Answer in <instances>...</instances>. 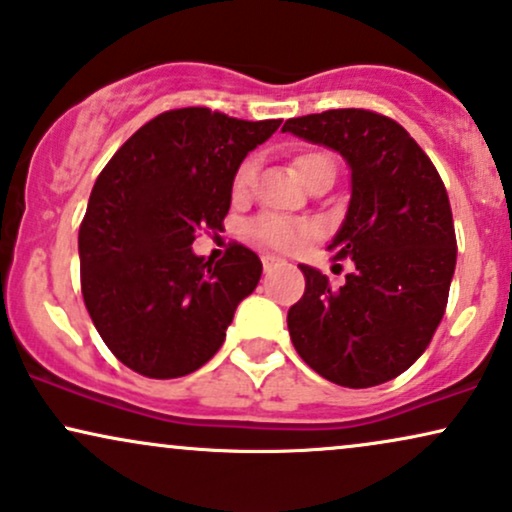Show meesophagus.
Here are the masks:
<instances>
[{
    "label": "esophagus",
    "instance_id": "34e87169",
    "mask_svg": "<svg viewBox=\"0 0 512 512\" xmlns=\"http://www.w3.org/2000/svg\"><path fill=\"white\" fill-rule=\"evenodd\" d=\"M261 261H263V270H266V273H270V270H275L277 266H282V263H285L282 258H277L273 254H263Z\"/></svg>",
    "mask_w": 512,
    "mask_h": 512
}]
</instances>
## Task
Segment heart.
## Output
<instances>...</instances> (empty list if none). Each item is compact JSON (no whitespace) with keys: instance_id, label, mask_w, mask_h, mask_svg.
I'll list each match as a JSON object with an SVG mask.
<instances>
[{"instance_id":"1","label":"heart","mask_w":512,"mask_h":512,"mask_svg":"<svg viewBox=\"0 0 512 512\" xmlns=\"http://www.w3.org/2000/svg\"><path fill=\"white\" fill-rule=\"evenodd\" d=\"M296 173L301 175V180L311 182L313 178L323 173H334V161L327 151H304L294 159ZM256 175V163L254 159L242 161V166L235 170V178H232V197L242 199L249 194L251 185H254ZM249 235L256 242L270 246L277 251H301L308 246L318 235V227L311 220L304 218H287V216H275V213H263L249 220L246 225Z\"/></svg>"}]
</instances>
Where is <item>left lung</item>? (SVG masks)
<instances>
[{"label":"left lung","mask_w":512,"mask_h":512,"mask_svg":"<svg viewBox=\"0 0 512 512\" xmlns=\"http://www.w3.org/2000/svg\"><path fill=\"white\" fill-rule=\"evenodd\" d=\"M282 130L349 161V213L327 251L356 266L342 287L299 266L306 292L287 313L292 344L325 380L377 387L425 353L449 304L456 230L444 180L408 130L377 111L308 113Z\"/></svg>","instance_id":"8db88e82"}]
</instances>
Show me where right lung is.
<instances>
[{
    "label": "right lung",
    "mask_w": 512,
    "mask_h": 512,
    "mask_svg": "<svg viewBox=\"0 0 512 512\" xmlns=\"http://www.w3.org/2000/svg\"><path fill=\"white\" fill-rule=\"evenodd\" d=\"M280 123L170 109L99 173L78 232L80 287L99 337L130 370L173 380L223 346L261 258L230 242L220 261H204L192 242L223 230L235 170Z\"/></svg>",
    "instance_id": "add662e5"
}]
</instances>
